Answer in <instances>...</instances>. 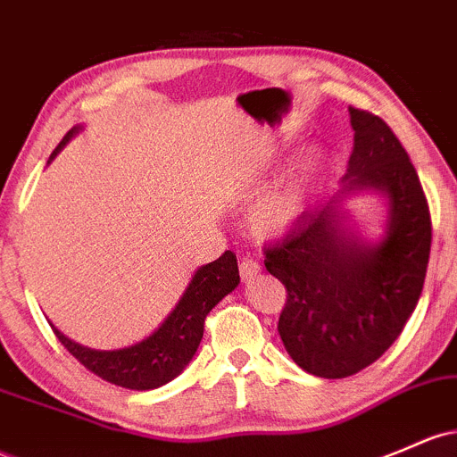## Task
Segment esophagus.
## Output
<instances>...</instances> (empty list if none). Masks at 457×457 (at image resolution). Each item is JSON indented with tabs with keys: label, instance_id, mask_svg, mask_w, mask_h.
I'll return each mask as SVG.
<instances>
[{
	"label": "esophagus",
	"instance_id": "obj_1",
	"mask_svg": "<svg viewBox=\"0 0 457 457\" xmlns=\"http://www.w3.org/2000/svg\"><path fill=\"white\" fill-rule=\"evenodd\" d=\"M238 269H240V278H243V282H252L255 275H260V270H262V269H260V264L252 258L240 260Z\"/></svg>",
	"mask_w": 457,
	"mask_h": 457
}]
</instances>
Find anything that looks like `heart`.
Segmentation results:
<instances>
[{
    "mask_svg": "<svg viewBox=\"0 0 457 457\" xmlns=\"http://www.w3.org/2000/svg\"><path fill=\"white\" fill-rule=\"evenodd\" d=\"M319 171V160L312 158L305 162L303 171L282 188L267 195L252 210V225L262 237H278L288 232L299 217H302L305 204H308L310 190H312L314 175Z\"/></svg>",
    "mask_w": 457,
    "mask_h": 457,
    "instance_id": "1",
    "label": "heart"
}]
</instances>
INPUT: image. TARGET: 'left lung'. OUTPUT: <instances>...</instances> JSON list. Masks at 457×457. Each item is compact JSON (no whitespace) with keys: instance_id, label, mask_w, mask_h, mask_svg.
<instances>
[{"instance_id":"1","label":"left lung","mask_w":457,"mask_h":457,"mask_svg":"<svg viewBox=\"0 0 457 457\" xmlns=\"http://www.w3.org/2000/svg\"><path fill=\"white\" fill-rule=\"evenodd\" d=\"M353 152L343 188L310 208L278 243L264 267L286 286L278 332L308 373L340 379L367 369L399 334L419 303L432 247V219L408 152L378 114L349 108ZM375 189L389 202L379 244L348 232L342 195Z\"/></svg>"}]
</instances>
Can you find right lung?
I'll list each match as a JSON object with an SVG mask.
<instances>
[{
    "label": "right lung",
    "instance_id": "1",
    "mask_svg": "<svg viewBox=\"0 0 457 457\" xmlns=\"http://www.w3.org/2000/svg\"><path fill=\"white\" fill-rule=\"evenodd\" d=\"M78 132L79 128L69 129L67 137L60 140L56 152L49 160H54V155ZM238 282L237 255L225 252L219 260L195 270L178 305L154 334L125 349L97 351L82 347L62 332H58L54 325L52 328L64 349L97 378L121 386V388L154 390L158 386L169 384L187 369L204 338L205 317L225 295L237 288Z\"/></svg>",
    "mask_w": 457,
    "mask_h": 457
}]
</instances>
